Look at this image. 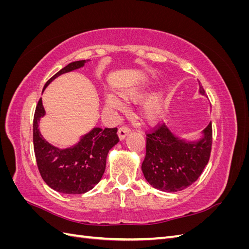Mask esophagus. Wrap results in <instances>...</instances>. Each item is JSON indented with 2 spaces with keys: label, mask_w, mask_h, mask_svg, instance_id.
I'll return each mask as SVG.
<instances>
[{
  "label": "esophagus",
  "mask_w": 249,
  "mask_h": 249,
  "mask_svg": "<svg viewBox=\"0 0 249 249\" xmlns=\"http://www.w3.org/2000/svg\"><path fill=\"white\" fill-rule=\"evenodd\" d=\"M131 132V129L127 125H122L118 129V136L120 138V140H123L127 134Z\"/></svg>",
  "instance_id": "34e87169"
}]
</instances>
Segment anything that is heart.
Returning a JSON list of instances; mask_svg holds the SVG:
<instances>
[{
  "label": "heart",
  "instance_id": "b5f03b06",
  "mask_svg": "<svg viewBox=\"0 0 249 249\" xmlns=\"http://www.w3.org/2000/svg\"><path fill=\"white\" fill-rule=\"evenodd\" d=\"M147 94L146 88L145 87H139L136 89L129 90V91H125L124 93V97L126 101H133V102H138L141 101L143 97ZM107 105L111 108L114 109H123L124 104L122 101L114 96H108L107 99ZM164 111V103L162 97L160 95H155L152 99L148 100L144 106H143V114L144 116L150 120V122H155V120L159 119Z\"/></svg>",
  "mask_w": 249,
  "mask_h": 249
}]
</instances>
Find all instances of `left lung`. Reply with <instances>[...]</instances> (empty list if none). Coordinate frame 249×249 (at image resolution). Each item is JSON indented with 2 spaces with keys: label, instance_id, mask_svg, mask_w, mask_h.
I'll return each instance as SVG.
<instances>
[{
  "label": "left lung",
  "instance_id": "1",
  "mask_svg": "<svg viewBox=\"0 0 249 249\" xmlns=\"http://www.w3.org/2000/svg\"><path fill=\"white\" fill-rule=\"evenodd\" d=\"M199 92L205 89L199 82ZM212 124L203 130L199 141L179 140L169 127L158 123L146 132V154L142 171L156 189L177 192L192 185L207 166L212 149Z\"/></svg>",
  "mask_w": 249,
  "mask_h": 249
}]
</instances>
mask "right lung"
Returning <instances> with one entry per match:
<instances>
[{
	"label": "right lung",
	"mask_w": 249,
	"mask_h": 249,
	"mask_svg": "<svg viewBox=\"0 0 249 249\" xmlns=\"http://www.w3.org/2000/svg\"><path fill=\"white\" fill-rule=\"evenodd\" d=\"M87 61L80 60L67 64L46 83L44 88L60 74L80 69ZM43 115L44 109L39 99L33 119V145L42 179L60 193L82 194L92 189L104 175L109 150L119 141L117 127H94L77 145L59 149L43 139L39 133L38 123Z\"/></svg>",
	"instance_id": "obj_1"
}]
</instances>
